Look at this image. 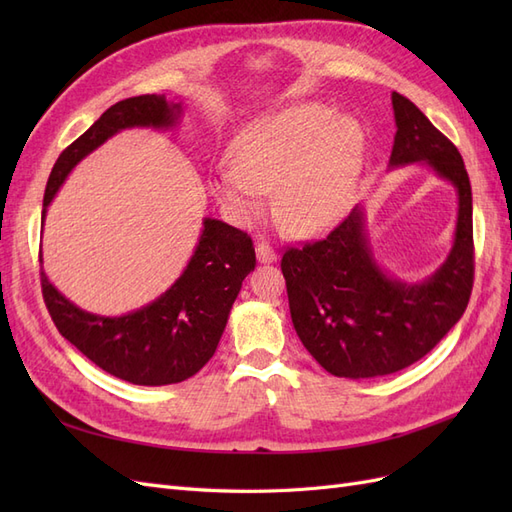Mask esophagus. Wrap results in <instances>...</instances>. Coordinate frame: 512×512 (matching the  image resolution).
Returning a JSON list of instances; mask_svg holds the SVG:
<instances>
[{
	"instance_id": "1",
	"label": "esophagus",
	"mask_w": 512,
	"mask_h": 512,
	"mask_svg": "<svg viewBox=\"0 0 512 512\" xmlns=\"http://www.w3.org/2000/svg\"><path fill=\"white\" fill-rule=\"evenodd\" d=\"M256 258H258L260 265H271V262H277L275 250H273V247H271L269 243H265V241H260V243L256 245Z\"/></svg>"
}]
</instances>
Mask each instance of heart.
Returning <instances> with one entry per match:
<instances>
[{
    "mask_svg": "<svg viewBox=\"0 0 512 512\" xmlns=\"http://www.w3.org/2000/svg\"><path fill=\"white\" fill-rule=\"evenodd\" d=\"M232 158L215 168L211 192L232 220L250 224L275 211L294 235H316L352 205L365 160V130L352 115L297 102L262 115L239 132Z\"/></svg>",
    "mask_w": 512,
    "mask_h": 512,
    "instance_id": "b5f03b06",
    "label": "heart"
}]
</instances>
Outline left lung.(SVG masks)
I'll return each mask as SVG.
<instances>
[{
  "mask_svg": "<svg viewBox=\"0 0 512 512\" xmlns=\"http://www.w3.org/2000/svg\"><path fill=\"white\" fill-rule=\"evenodd\" d=\"M391 168L423 164L457 192L446 260L423 282L391 275L371 250L363 205L331 235L282 258L290 318L307 352L337 378H378L436 346L463 316L474 280L472 188L457 147L397 91Z\"/></svg>",
  "mask_w": 512,
  "mask_h": 512,
  "instance_id": "obj_1",
  "label": "left lung"
}]
</instances>
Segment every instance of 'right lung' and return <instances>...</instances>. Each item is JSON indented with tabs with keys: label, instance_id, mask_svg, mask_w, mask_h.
Listing matches in <instances>:
<instances>
[{
	"label": "right lung",
	"instance_id": "right-lung-1",
	"mask_svg": "<svg viewBox=\"0 0 512 512\" xmlns=\"http://www.w3.org/2000/svg\"><path fill=\"white\" fill-rule=\"evenodd\" d=\"M181 102L136 96L113 104L85 134L61 151L44 190L42 224L72 168L108 138L130 128H175ZM42 262V258H40ZM256 267L252 239L222 220L205 218L192 258L158 299L123 316L91 314L66 299L40 271L44 303L59 333L106 374L141 386L192 378L220 344L247 273Z\"/></svg>",
	"mask_w": 512,
	"mask_h": 512
}]
</instances>
